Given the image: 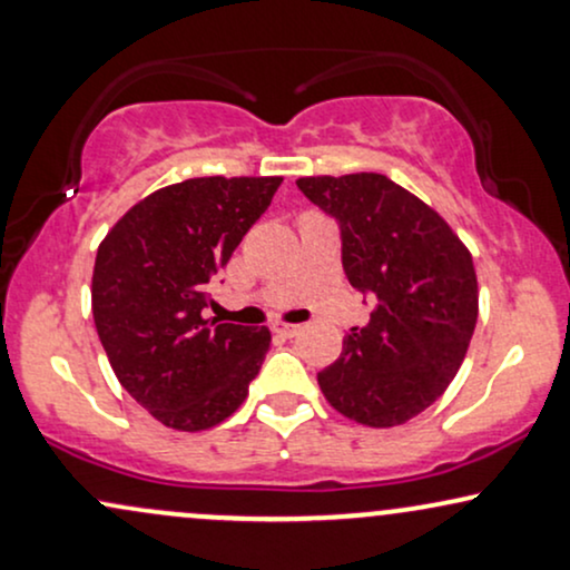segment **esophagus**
Wrapping results in <instances>:
<instances>
[{
    "mask_svg": "<svg viewBox=\"0 0 570 570\" xmlns=\"http://www.w3.org/2000/svg\"><path fill=\"white\" fill-rule=\"evenodd\" d=\"M299 330H303L299 324H276V326H273V332H276V335H281V337H294Z\"/></svg>",
    "mask_w": 570,
    "mask_h": 570,
    "instance_id": "obj_1",
    "label": "esophagus"
}]
</instances>
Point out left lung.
<instances>
[{
	"mask_svg": "<svg viewBox=\"0 0 570 570\" xmlns=\"http://www.w3.org/2000/svg\"><path fill=\"white\" fill-rule=\"evenodd\" d=\"M297 187L337 222L345 276L377 303L318 372L326 402L372 429L407 423L466 356L480 299L472 254L434 208L383 174L303 176Z\"/></svg>",
	"mask_w": 570,
	"mask_h": 570,
	"instance_id": "1",
	"label": "left lung"
}]
</instances>
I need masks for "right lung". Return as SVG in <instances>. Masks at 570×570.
<instances>
[{
    "label": "right lung",
    "mask_w": 570,
    "mask_h": 570,
    "mask_svg": "<svg viewBox=\"0 0 570 570\" xmlns=\"http://www.w3.org/2000/svg\"><path fill=\"white\" fill-rule=\"evenodd\" d=\"M281 176H200L136 203L94 267V322L117 381L163 426L203 431L244 404L271 332L203 318L208 284Z\"/></svg>",
    "instance_id": "right-lung-1"
}]
</instances>
